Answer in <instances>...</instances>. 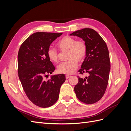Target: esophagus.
Segmentation results:
<instances>
[{
  "label": "esophagus",
  "instance_id": "34e87169",
  "mask_svg": "<svg viewBox=\"0 0 131 131\" xmlns=\"http://www.w3.org/2000/svg\"><path fill=\"white\" fill-rule=\"evenodd\" d=\"M70 77V75H66V79H68V78H69Z\"/></svg>",
  "mask_w": 131,
  "mask_h": 131
}]
</instances>
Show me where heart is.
I'll return each mask as SVG.
<instances>
[{
  "label": "heart",
  "mask_w": 131,
  "mask_h": 131,
  "mask_svg": "<svg viewBox=\"0 0 131 131\" xmlns=\"http://www.w3.org/2000/svg\"><path fill=\"white\" fill-rule=\"evenodd\" d=\"M57 46L61 52H67L66 59L68 61L62 63L58 67V72L63 74H72L76 70L78 62L84 61L87 54V46L82 40L69 36H65L57 42ZM47 55L50 60L53 63L58 61V52L56 49L49 47Z\"/></svg>",
  "instance_id": "b5f03b06"
}]
</instances>
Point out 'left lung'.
<instances>
[{
    "label": "left lung",
    "instance_id": "obj_1",
    "mask_svg": "<svg viewBox=\"0 0 131 131\" xmlns=\"http://www.w3.org/2000/svg\"><path fill=\"white\" fill-rule=\"evenodd\" d=\"M70 35L81 38L87 46V54L79 72L89 74L74 87L77 98L86 104H93L103 96L108 84L110 62L106 43L96 30L84 28Z\"/></svg>",
    "mask_w": 131,
    "mask_h": 131
}]
</instances>
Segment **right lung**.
<instances>
[{
  "label": "right lung",
  "instance_id": "obj_1",
  "mask_svg": "<svg viewBox=\"0 0 131 131\" xmlns=\"http://www.w3.org/2000/svg\"><path fill=\"white\" fill-rule=\"evenodd\" d=\"M61 33L37 32L22 43L18 53V74L23 89L29 100L41 108L52 106L57 102L64 74L52 75L55 67L47 55L50 45Z\"/></svg>",
  "mask_w": 131,
  "mask_h": 131
}]
</instances>
